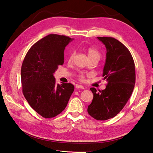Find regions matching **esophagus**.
<instances>
[{"instance_id": "esophagus-1", "label": "esophagus", "mask_w": 153, "mask_h": 153, "mask_svg": "<svg viewBox=\"0 0 153 153\" xmlns=\"http://www.w3.org/2000/svg\"><path fill=\"white\" fill-rule=\"evenodd\" d=\"M76 88L77 89H84V88L82 85H79V84H76Z\"/></svg>"}]
</instances>
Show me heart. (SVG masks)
Returning a JSON list of instances; mask_svg holds the SVG:
<instances>
[{
  "mask_svg": "<svg viewBox=\"0 0 153 153\" xmlns=\"http://www.w3.org/2000/svg\"><path fill=\"white\" fill-rule=\"evenodd\" d=\"M87 53H88V56L89 58H91V57H99L100 56V53L97 52V51L92 48V47H90V48H88L87 49ZM74 53L73 52L70 53L69 57V62H71L73 61V58H74ZM79 78L81 80H83L84 79V74L83 73H80L79 74Z\"/></svg>",
  "mask_w": 153,
  "mask_h": 153,
  "instance_id": "heart-1",
  "label": "heart"
}]
</instances>
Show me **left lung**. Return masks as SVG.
I'll return each instance as SVG.
<instances>
[{
  "mask_svg": "<svg viewBox=\"0 0 153 153\" xmlns=\"http://www.w3.org/2000/svg\"><path fill=\"white\" fill-rule=\"evenodd\" d=\"M97 39L107 50L103 76L107 84L99 92L90 88L94 98L88 113L97 120H106L119 113L131 96L135 83V64L130 51L118 40L113 37Z\"/></svg>",
  "mask_w": 153,
  "mask_h": 153,
  "instance_id": "left-lung-1",
  "label": "left lung"
}]
</instances>
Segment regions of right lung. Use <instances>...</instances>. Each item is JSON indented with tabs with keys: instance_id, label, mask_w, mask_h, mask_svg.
<instances>
[{
	"instance_id": "add662e5",
	"label": "right lung",
	"mask_w": 153,
	"mask_h": 153,
	"mask_svg": "<svg viewBox=\"0 0 153 153\" xmlns=\"http://www.w3.org/2000/svg\"><path fill=\"white\" fill-rule=\"evenodd\" d=\"M69 36L50 34L33 45L22 63V91L28 103L44 118L56 117L65 109L74 87L56 83L53 73L64 62Z\"/></svg>"
}]
</instances>
